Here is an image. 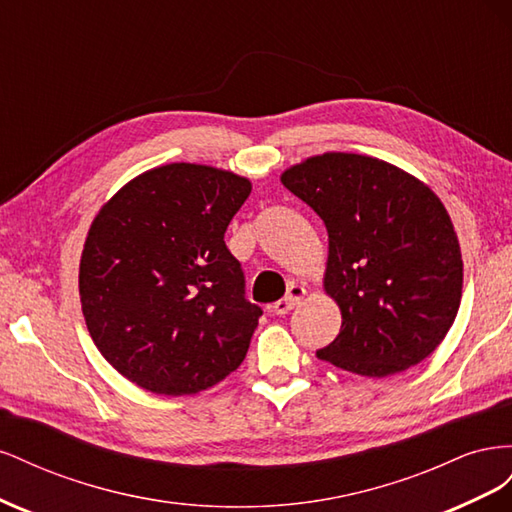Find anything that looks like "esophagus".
Instances as JSON below:
<instances>
[{
	"mask_svg": "<svg viewBox=\"0 0 512 512\" xmlns=\"http://www.w3.org/2000/svg\"><path fill=\"white\" fill-rule=\"evenodd\" d=\"M303 297H305V288H303L301 284H292V286L288 288V294H286V297L271 305V312H273V314H280V316H284V314H288V312H290V309H292L294 305H299Z\"/></svg>",
	"mask_w": 512,
	"mask_h": 512,
	"instance_id": "esophagus-1",
	"label": "esophagus"
}]
</instances>
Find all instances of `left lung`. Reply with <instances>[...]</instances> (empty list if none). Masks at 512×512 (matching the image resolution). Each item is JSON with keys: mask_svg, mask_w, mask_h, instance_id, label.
I'll list each match as a JSON object with an SVG mask.
<instances>
[{"mask_svg": "<svg viewBox=\"0 0 512 512\" xmlns=\"http://www.w3.org/2000/svg\"><path fill=\"white\" fill-rule=\"evenodd\" d=\"M282 183L329 232L324 292L342 329L318 359L367 378L421 363L453 327L463 260L451 215L429 185L389 162L329 151Z\"/></svg>", "mask_w": 512, "mask_h": 512, "instance_id": "1", "label": "left lung"}]
</instances>
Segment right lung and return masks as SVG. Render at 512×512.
Returning a JSON list of instances; mask_svg holds the SVG:
<instances>
[{"label": "right lung", "mask_w": 512, "mask_h": 512, "mask_svg": "<svg viewBox=\"0 0 512 512\" xmlns=\"http://www.w3.org/2000/svg\"><path fill=\"white\" fill-rule=\"evenodd\" d=\"M250 179L175 162L108 198L87 232L79 292L94 344L123 378L158 395L222 382L250 348L262 309L224 232Z\"/></svg>", "instance_id": "obj_1"}]
</instances>
